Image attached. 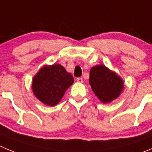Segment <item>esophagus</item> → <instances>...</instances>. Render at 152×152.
<instances>
[{
    "label": "esophagus",
    "mask_w": 152,
    "mask_h": 152,
    "mask_svg": "<svg viewBox=\"0 0 152 152\" xmlns=\"http://www.w3.org/2000/svg\"><path fill=\"white\" fill-rule=\"evenodd\" d=\"M76 81H77L78 83H82L83 82V78H81V77H79V78H77V79H76Z\"/></svg>",
    "instance_id": "1"
}]
</instances>
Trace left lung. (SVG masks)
I'll return each mask as SVG.
<instances>
[{
  "mask_svg": "<svg viewBox=\"0 0 152 152\" xmlns=\"http://www.w3.org/2000/svg\"><path fill=\"white\" fill-rule=\"evenodd\" d=\"M89 84L103 103H109L117 98L124 89L122 79L104 65H97L90 69Z\"/></svg>",
  "mask_w": 152,
  "mask_h": 152,
  "instance_id": "8db88e82",
  "label": "left lung"
}]
</instances>
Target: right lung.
<instances>
[{
    "label": "right lung",
    "instance_id": "right-lung-1",
    "mask_svg": "<svg viewBox=\"0 0 152 152\" xmlns=\"http://www.w3.org/2000/svg\"><path fill=\"white\" fill-rule=\"evenodd\" d=\"M73 82V76L61 64L45 66L32 79V91L42 103L55 106Z\"/></svg>",
    "mask_w": 152,
    "mask_h": 152
}]
</instances>
